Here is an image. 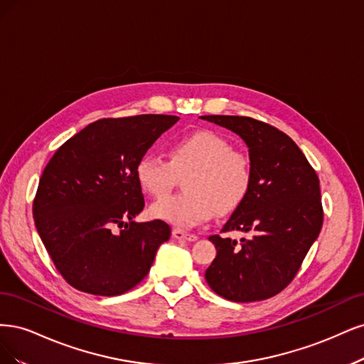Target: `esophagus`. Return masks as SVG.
<instances>
[{
  "mask_svg": "<svg viewBox=\"0 0 364 364\" xmlns=\"http://www.w3.org/2000/svg\"><path fill=\"white\" fill-rule=\"evenodd\" d=\"M172 236H173V239L189 240V242H195L198 239V236H195V234H189V232H186L183 230H178V228H173L172 230Z\"/></svg>",
  "mask_w": 364,
  "mask_h": 364,
  "instance_id": "34e87169",
  "label": "esophagus"
}]
</instances>
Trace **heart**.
Returning a JSON list of instances; mask_svg holds the SVG:
<instances>
[{
  "label": "heart",
  "mask_w": 364,
  "mask_h": 364,
  "mask_svg": "<svg viewBox=\"0 0 364 364\" xmlns=\"http://www.w3.org/2000/svg\"><path fill=\"white\" fill-rule=\"evenodd\" d=\"M187 192L156 203L154 218L178 228H193L212 219L216 212L236 210L248 195L252 183L250 157L234 151L230 140L213 132H196L178 139L171 148V160L159 154L140 159L137 181L157 199L166 198L177 183V172H189Z\"/></svg>",
  "instance_id": "1"
}]
</instances>
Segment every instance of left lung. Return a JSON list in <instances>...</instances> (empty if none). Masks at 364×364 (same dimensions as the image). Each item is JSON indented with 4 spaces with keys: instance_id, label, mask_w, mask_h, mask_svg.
<instances>
[{
    "instance_id": "obj_1",
    "label": "left lung",
    "mask_w": 364,
    "mask_h": 364,
    "mask_svg": "<svg viewBox=\"0 0 364 364\" xmlns=\"http://www.w3.org/2000/svg\"><path fill=\"white\" fill-rule=\"evenodd\" d=\"M201 119L239 134L252 168L248 195L222 228L246 237H208L216 246V259L205 271L207 283L234 302L275 296L295 278L321 232L318 175L298 145L272 125L248 116L210 114Z\"/></svg>"
}]
</instances>
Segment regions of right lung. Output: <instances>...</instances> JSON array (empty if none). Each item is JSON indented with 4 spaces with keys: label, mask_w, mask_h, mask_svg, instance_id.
<instances>
[{
    "label": "right lung",
    "mask_w": 364,
    "mask_h": 364,
    "mask_svg": "<svg viewBox=\"0 0 364 364\" xmlns=\"http://www.w3.org/2000/svg\"><path fill=\"white\" fill-rule=\"evenodd\" d=\"M178 116L139 114L89 124L55 151L33 201L39 236L77 290L116 296L149 272L171 228L134 222L145 199L136 168Z\"/></svg>",
    "instance_id": "1"
}]
</instances>
